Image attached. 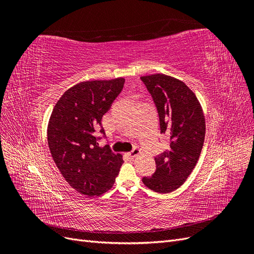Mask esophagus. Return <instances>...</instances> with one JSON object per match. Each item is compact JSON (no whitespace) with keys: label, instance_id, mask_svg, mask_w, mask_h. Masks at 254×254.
<instances>
[{"label":"esophagus","instance_id":"1","mask_svg":"<svg viewBox=\"0 0 254 254\" xmlns=\"http://www.w3.org/2000/svg\"><path fill=\"white\" fill-rule=\"evenodd\" d=\"M140 152H141V150L137 148V147H133V149L131 150V151H129L127 155L129 156V157H131V158H133V157H135V156H137V155H140Z\"/></svg>","mask_w":254,"mask_h":254}]
</instances>
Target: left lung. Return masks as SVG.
I'll list each match as a JSON object with an SVG mask.
<instances>
[{"instance_id": "1", "label": "left lung", "mask_w": 254, "mask_h": 254, "mask_svg": "<svg viewBox=\"0 0 254 254\" xmlns=\"http://www.w3.org/2000/svg\"><path fill=\"white\" fill-rule=\"evenodd\" d=\"M155 103L161 133L170 135V149L156 158L157 170L143 183L157 193L180 188L195 168L205 134L203 111L194 92L183 81L164 74L142 76Z\"/></svg>"}]
</instances>
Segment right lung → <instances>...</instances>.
<instances>
[{"label":"right lung","instance_id":"1","mask_svg":"<svg viewBox=\"0 0 254 254\" xmlns=\"http://www.w3.org/2000/svg\"><path fill=\"white\" fill-rule=\"evenodd\" d=\"M125 79L92 80L66 90L55 105L48 126V143L61 175L80 194L99 196L110 190L123 164L109 145L99 147L95 136L103 115L124 88Z\"/></svg>","mask_w":254,"mask_h":254}]
</instances>
